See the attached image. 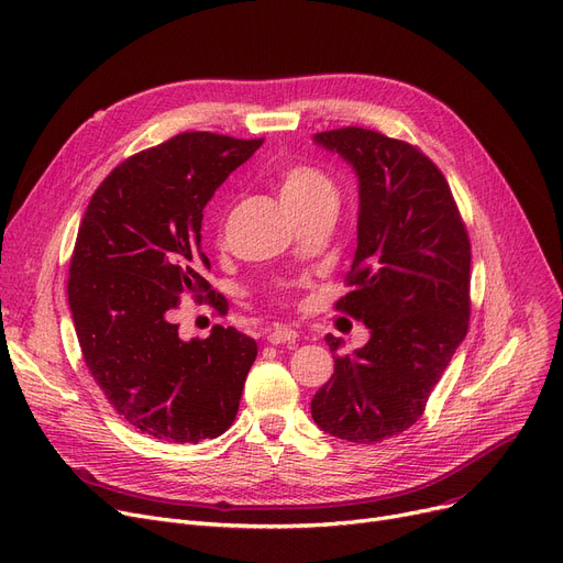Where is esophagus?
I'll list each match as a JSON object with an SVG mask.
<instances>
[{
    "label": "esophagus",
    "mask_w": 563,
    "mask_h": 563,
    "mask_svg": "<svg viewBox=\"0 0 563 563\" xmlns=\"http://www.w3.org/2000/svg\"><path fill=\"white\" fill-rule=\"evenodd\" d=\"M297 329H291V327H285V324H280V327H274V329H268L266 333H264V338L272 342V345H283V342H291V340H297Z\"/></svg>",
    "instance_id": "esophagus-1"
}]
</instances>
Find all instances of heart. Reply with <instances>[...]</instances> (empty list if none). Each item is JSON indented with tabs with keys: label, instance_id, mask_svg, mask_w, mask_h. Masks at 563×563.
Returning <instances> with one entry per match:
<instances>
[{
	"label": "heart",
	"instance_id": "1",
	"mask_svg": "<svg viewBox=\"0 0 563 563\" xmlns=\"http://www.w3.org/2000/svg\"><path fill=\"white\" fill-rule=\"evenodd\" d=\"M278 195L287 211H295L299 207L320 200H335V186L324 173H320V169L308 165H295L287 167L283 173Z\"/></svg>",
	"mask_w": 563,
	"mask_h": 563
}]
</instances>
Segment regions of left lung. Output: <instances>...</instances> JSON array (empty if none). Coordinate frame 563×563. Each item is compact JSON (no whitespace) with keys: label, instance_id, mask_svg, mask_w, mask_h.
Returning <instances> with one entry per match:
<instances>
[{"label":"left lung","instance_id":"obj_1","mask_svg":"<svg viewBox=\"0 0 563 563\" xmlns=\"http://www.w3.org/2000/svg\"><path fill=\"white\" fill-rule=\"evenodd\" d=\"M358 181L356 253L350 295L338 308L371 331L310 413L331 437L377 444L421 419L432 386L467 335L472 249L451 188L417 146L368 129L317 133ZM331 352L340 340L327 335Z\"/></svg>","mask_w":563,"mask_h":563}]
</instances>
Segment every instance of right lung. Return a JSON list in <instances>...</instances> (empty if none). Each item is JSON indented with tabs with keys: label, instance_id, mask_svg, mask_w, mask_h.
<instances>
[{
	"label": "right lung",
	"instance_id": "right-lung-1",
	"mask_svg": "<svg viewBox=\"0 0 563 563\" xmlns=\"http://www.w3.org/2000/svg\"><path fill=\"white\" fill-rule=\"evenodd\" d=\"M260 144L198 131L140 152L96 188L78 230L68 308L87 368L121 419L165 442L223 434L257 356L232 327L181 340L173 310L209 289L202 211Z\"/></svg>",
	"mask_w": 563,
	"mask_h": 563
}]
</instances>
